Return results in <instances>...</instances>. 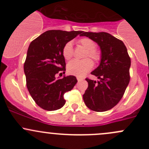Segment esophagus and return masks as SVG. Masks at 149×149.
Wrapping results in <instances>:
<instances>
[{
	"label": "esophagus",
	"mask_w": 149,
	"mask_h": 149,
	"mask_svg": "<svg viewBox=\"0 0 149 149\" xmlns=\"http://www.w3.org/2000/svg\"><path fill=\"white\" fill-rule=\"evenodd\" d=\"M76 79H77L78 81H81L84 80L83 78H81V77H79V76H77V77H76Z\"/></svg>",
	"instance_id": "obj_1"
}]
</instances>
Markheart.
<instances>
[{
	"instance_id": "b5f03b06",
	"label": "heart",
	"mask_w": 149,
	"mask_h": 149,
	"mask_svg": "<svg viewBox=\"0 0 149 149\" xmlns=\"http://www.w3.org/2000/svg\"><path fill=\"white\" fill-rule=\"evenodd\" d=\"M79 43L87 49L85 54V58L93 60L95 63H99L101 60V53L96 49L97 44L94 40L88 37H84L79 40ZM63 55L65 60H70L73 55V43L68 42L63 48ZM93 67V63L88 58L83 61L73 60L68 63L67 65V70L70 74L77 76H83L87 72L89 71Z\"/></svg>"
}]
</instances>
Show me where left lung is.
Here are the masks:
<instances>
[{"label": "left lung", "mask_w": 149, "mask_h": 149, "mask_svg": "<svg viewBox=\"0 0 149 149\" xmlns=\"http://www.w3.org/2000/svg\"><path fill=\"white\" fill-rule=\"evenodd\" d=\"M101 49V61L91 74L100 81L86 79L88 86L83 95L87 107L95 112L112 109L122 99L130 81V58L123 41L107 32H84Z\"/></svg>", "instance_id": "8db88e82"}]
</instances>
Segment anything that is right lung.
<instances>
[{"mask_svg":"<svg viewBox=\"0 0 149 149\" xmlns=\"http://www.w3.org/2000/svg\"><path fill=\"white\" fill-rule=\"evenodd\" d=\"M82 31L49 30L30 43L24 70L26 86L36 104L48 111L57 110L65 104L63 95L77 83L74 76L56 79L65 73V61L63 48Z\"/></svg>","mask_w":149,"mask_h":149,"instance_id":"add662e5","label":"right lung"}]
</instances>
